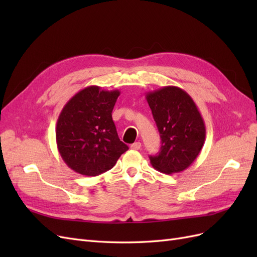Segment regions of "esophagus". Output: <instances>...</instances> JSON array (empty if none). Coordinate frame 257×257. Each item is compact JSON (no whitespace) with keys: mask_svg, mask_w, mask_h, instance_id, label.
<instances>
[{"mask_svg":"<svg viewBox=\"0 0 257 257\" xmlns=\"http://www.w3.org/2000/svg\"><path fill=\"white\" fill-rule=\"evenodd\" d=\"M142 148V144L139 143V142H137V143H134L133 145H131V149H133V150H139Z\"/></svg>","mask_w":257,"mask_h":257,"instance_id":"obj_1","label":"esophagus"}]
</instances>
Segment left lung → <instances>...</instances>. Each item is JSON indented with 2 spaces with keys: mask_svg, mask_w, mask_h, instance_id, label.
<instances>
[{
  "mask_svg": "<svg viewBox=\"0 0 257 257\" xmlns=\"http://www.w3.org/2000/svg\"><path fill=\"white\" fill-rule=\"evenodd\" d=\"M146 98L162 139L159 155L150 157L151 165L166 175L180 173L191 166L203 149V116L193 98L175 85L148 92Z\"/></svg>",
  "mask_w": 257,
  "mask_h": 257,
  "instance_id": "obj_1",
  "label": "left lung"
}]
</instances>
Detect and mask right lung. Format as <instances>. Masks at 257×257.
<instances>
[{
    "mask_svg": "<svg viewBox=\"0 0 257 257\" xmlns=\"http://www.w3.org/2000/svg\"><path fill=\"white\" fill-rule=\"evenodd\" d=\"M119 90L90 85L77 92L62 109L56 126L58 150L74 172L94 177L111 169L128 147L112 121Z\"/></svg>",
    "mask_w": 257,
    "mask_h": 257,
    "instance_id": "add662e5",
    "label": "right lung"
}]
</instances>
